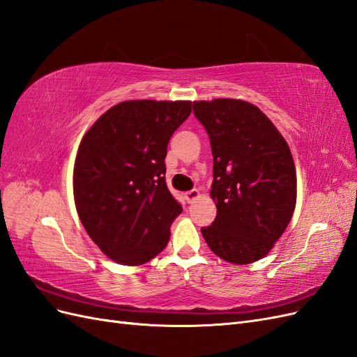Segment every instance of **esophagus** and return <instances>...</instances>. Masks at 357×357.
Segmentation results:
<instances>
[{"mask_svg":"<svg viewBox=\"0 0 357 357\" xmlns=\"http://www.w3.org/2000/svg\"><path fill=\"white\" fill-rule=\"evenodd\" d=\"M198 197H199V192H198V189H192V190H189V192H186V193H185V198H186V201H188L189 204L195 202V201L198 199Z\"/></svg>","mask_w":357,"mask_h":357,"instance_id":"esophagus-1","label":"esophagus"}]
</instances>
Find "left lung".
Returning a JSON list of instances; mask_svg holds the SVG:
<instances>
[{"instance_id":"obj_1","label":"left lung","mask_w":357,"mask_h":357,"mask_svg":"<svg viewBox=\"0 0 357 357\" xmlns=\"http://www.w3.org/2000/svg\"><path fill=\"white\" fill-rule=\"evenodd\" d=\"M213 152L218 215L201 228L223 261H259L282 236L296 204V171L283 135L256 105L218 98L193 102Z\"/></svg>"}]
</instances>
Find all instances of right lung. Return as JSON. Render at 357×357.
I'll return each instance as SVG.
<instances>
[{"instance_id": "1", "label": "right lung", "mask_w": 357, "mask_h": 357, "mask_svg": "<svg viewBox=\"0 0 357 357\" xmlns=\"http://www.w3.org/2000/svg\"><path fill=\"white\" fill-rule=\"evenodd\" d=\"M190 112V101H123L82 139L75 208L92 241L117 264H146L168 244L183 208L165 183L167 146Z\"/></svg>"}]
</instances>
